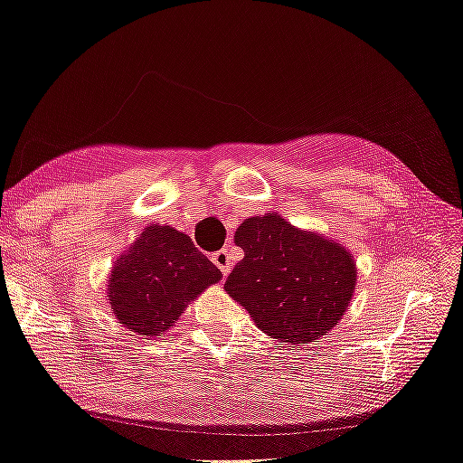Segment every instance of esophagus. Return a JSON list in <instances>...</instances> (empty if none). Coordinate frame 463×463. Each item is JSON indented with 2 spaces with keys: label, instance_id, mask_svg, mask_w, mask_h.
Instances as JSON below:
<instances>
[{
  "label": "esophagus",
  "instance_id": "1",
  "mask_svg": "<svg viewBox=\"0 0 463 463\" xmlns=\"http://www.w3.org/2000/svg\"><path fill=\"white\" fill-rule=\"evenodd\" d=\"M212 261L220 268V272H222L224 276L231 272V253L226 250H220L216 253H212Z\"/></svg>",
  "mask_w": 463,
  "mask_h": 463
}]
</instances>
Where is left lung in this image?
<instances>
[{
	"label": "left lung",
	"instance_id": "1",
	"mask_svg": "<svg viewBox=\"0 0 463 463\" xmlns=\"http://www.w3.org/2000/svg\"><path fill=\"white\" fill-rule=\"evenodd\" d=\"M234 243L245 258L224 288L268 336L285 345L312 343L347 312L357 270L341 243L295 229L279 213L247 218Z\"/></svg>",
	"mask_w": 463,
	"mask_h": 463
}]
</instances>
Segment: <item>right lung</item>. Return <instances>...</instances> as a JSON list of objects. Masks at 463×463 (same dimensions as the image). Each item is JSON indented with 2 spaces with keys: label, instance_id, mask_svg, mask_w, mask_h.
I'll return each mask as SVG.
<instances>
[{
  "label": "right lung",
  "instance_id": "add662e5",
  "mask_svg": "<svg viewBox=\"0 0 463 463\" xmlns=\"http://www.w3.org/2000/svg\"><path fill=\"white\" fill-rule=\"evenodd\" d=\"M222 279L191 237L172 226L151 224L114 261L108 301L122 326L160 339L184 307Z\"/></svg>",
  "mask_w": 463,
  "mask_h": 463
}]
</instances>
